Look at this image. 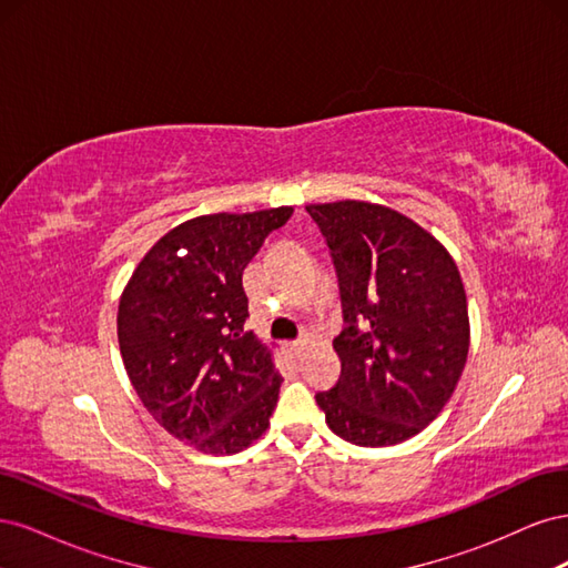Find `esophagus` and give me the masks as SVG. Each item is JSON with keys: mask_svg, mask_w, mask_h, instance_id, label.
I'll return each instance as SVG.
<instances>
[{"mask_svg": "<svg viewBox=\"0 0 568 568\" xmlns=\"http://www.w3.org/2000/svg\"><path fill=\"white\" fill-rule=\"evenodd\" d=\"M288 351H291V355L301 357V355H303V351H305V341H303V338H298V341H291V343H288Z\"/></svg>", "mask_w": 568, "mask_h": 568, "instance_id": "obj_1", "label": "esophagus"}]
</instances>
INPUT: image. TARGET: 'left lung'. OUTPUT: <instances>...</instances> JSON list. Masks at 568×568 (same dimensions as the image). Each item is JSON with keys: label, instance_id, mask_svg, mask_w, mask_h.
<instances>
[{"label": "left lung", "instance_id": "obj_1", "mask_svg": "<svg viewBox=\"0 0 568 568\" xmlns=\"http://www.w3.org/2000/svg\"><path fill=\"white\" fill-rule=\"evenodd\" d=\"M338 277L341 379L315 395L343 440L382 448L432 424L469 353L467 296L457 265L417 222L365 201L305 209Z\"/></svg>", "mask_w": 568, "mask_h": 568}]
</instances>
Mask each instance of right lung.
Returning <instances> with one entry per match:
<instances>
[{"instance_id":"add662e5","label":"right lung","mask_w":568,"mask_h":568,"mask_svg":"<svg viewBox=\"0 0 568 568\" xmlns=\"http://www.w3.org/2000/svg\"><path fill=\"white\" fill-rule=\"evenodd\" d=\"M291 213L186 220L153 244L120 296L118 343L136 395L201 453H239L270 426L284 379L244 329V270Z\"/></svg>"}]
</instances>
